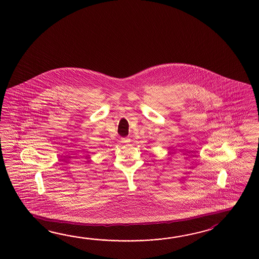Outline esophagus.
Segmentation results:
<instances>
[{"instance_id":"obj_1","label":"esophagus","mask_w":259,"mask_h":259,"mask_svg":"<svg viewBox=\"0 0 259 259\" xmlns=\"http://www.w3.org/2000/svg\"><path fill=\"white\" fill-rule=\"evenodd\" d=\"M121 142L123 143H127L131 142V139H128V138H122Z\"/></svg>"}]
</instances>
